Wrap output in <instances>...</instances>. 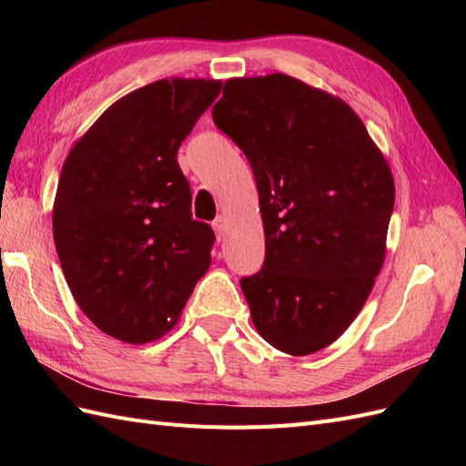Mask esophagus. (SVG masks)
Listing matches in <instances>:
<instances>
[{
    "mask_svg": "<svg viewBox=\"0 0 466 466\" xmlns=\"http://www.w3.org/2000/svg\"><path fill=\"white\" fill-rule=\"evenodd\" d=\"M211 228H214V231H216L218 238L221 241L223 235H225V231H228V221H225V218H223V216H218L214 221H211Z\"/></svg>",
    "mask_w": 466,
    "mask_h": 466,
    "instance_id": "34e87169",
    "label": "esophagus"
}]
</instances>
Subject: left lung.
Returning a JSON list of instances; mask_svg holds the SVG:
<instances>
[{
  "instance_id": "8db88e82",
  "label": "left lung",
  "mask_w": 466,
  "mask_h": 466,
  "mask_svg": "<svg viewBox=\"0 0 466 466\" xmlns=\"http://www.w3.org/2000/svg\"><path fill=\"white\" fill-rule=\"evenodd\" d=\"M211 118L255 173L264 264L241 278L258 334L307 356L358 317L385 260L390 168L344 101L286 74L225 81Z\"/></svg>"
}]
</instances>
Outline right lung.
Instances as JSON below:
<instances>
[{
	"instance_id": "obj_1",
	"label": "right lung",
	"mask_w": 466,
	"mask_h": 466,
	"mask_svg": "<svg viewBox=\"0 0 466 466\" xmlns=\"http://www.w3.org/2000/svg\"><path fill=\"white\" fill-rule=\"evenodd\" d=\"M221 83L161 79L122 96L69 151L52 228L62 270L96 329L146 344L175 327L216 235L192 219L180 144Z\"/></svg>"
}]
</instances>
